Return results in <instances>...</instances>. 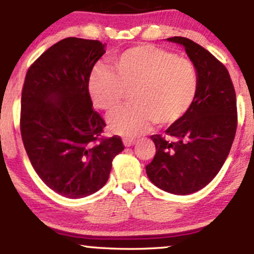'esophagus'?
<instances>
[{
  "instance_id": "1",
  "label": "esophagus",
  "mask_w": 254,
  "mask_h": 254,
  "mask_svg": "<svg viewBox=\"0 0 254 254\" xmlns=\"http://www.w3.org/2000/svg\"><path fill=\"white\" fill-rule=\"evenodd\" d=\"M123 143L125 147H131L136 143V139L135 138H123Z\"/></svg>"
}]
</instances>
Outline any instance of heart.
Masks as SVG:
<instances>
[{"instance_id":"heart-1","label":"heart","mask_w":254,"mask_h":254,"mask_svg":"<svg viewBox=\"0 0 254 254\" xmlns=\"http://www.w3.org/2000/svg\"><path fill=\"white\" fill-rule=\"evenodd\" d=\"M132 90L135 105L109 117L112 132L133 137L149 129L176 124L191 109L198 92V72L189 58L154 45H137L113 60V70L99 65L92 71L88 93L98 109H118Z\"/></svg>"}]
</instances>
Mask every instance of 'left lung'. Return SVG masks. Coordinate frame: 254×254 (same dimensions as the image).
<instances>
[{
  "mask_svg": "<svg viewBox=\"0 0 254 254\" xmlns=\"http://www.w3.org/2000/svg\"><path fill=\"white\" fill-rule=\"evenodd\" d=\"M180 44L196 66L198 92L191 109L166 135H153L156 153L145 166L150 182L174 194L193 193L216 177L228 156L238 127L237 95L226 66L199 44Z\"/></svg>",
  "mask_w": 254,
  "mask_h": 254,
  "instance_id": "1",
  "label": "left lung"
}]
</instances>
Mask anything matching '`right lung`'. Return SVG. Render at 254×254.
<instances>
[{"instance_id":"right-lung-1","label":"right lung","mask_w":254,"mask_h":254,"mask_svg":"<svg viewBox=\"0 0 254 254\" xmlns=\"http://www.w3.org/2000/svg\"><path fill=\"white\" fill-rule=\"evenodd\" d=\"M99 40L69 37L49 48L28 68L21 93L20 131L34 171L51 190L68 198L94 193L109 179L124 149L93 109L88 81L105 54Z\"/></svg>"}]
</instances>
